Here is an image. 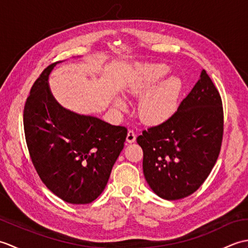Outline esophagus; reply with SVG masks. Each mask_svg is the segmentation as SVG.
<instances>
[{
  "label": "esophagus",
  "instance_id": "obj_1",
  "mask_svg": "<svg viewBox=\"0 0 248 248\" xmlns=\"http://www.w3.org/2000/svg\"><path fill=\"white\" fill-rule=\"evenodd\" d=\"M136 140V134L133 130H129L128 131V135H127V141L128 143H134Z\"/></svg>",
  "mask_w": 248,
  "mask_h": 248
}]
</instances>
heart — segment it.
<instances>
[{
	"label": "heart",
	"instance_id": "b5f03b06",
	"mask_svg": "<svg viewBox=\"0 0 248 248\" xmlns=\"http://www.w3.org/2000/svg\"><path fill=\"white\" fill-rule=\"evenodd\" d=\"M168 72L164 64H144L135 68L125 84V92L138 96L141 94L138 110L140 117L148 124H161L170 119L176 112L178 98L181 92V81L177 77H167L157 82ZM115 107L119 109L125 108L123 99L114 100Z\"/></svg>",
	"mask_w": 248,
	"mask_h": 248
}]
</instances>
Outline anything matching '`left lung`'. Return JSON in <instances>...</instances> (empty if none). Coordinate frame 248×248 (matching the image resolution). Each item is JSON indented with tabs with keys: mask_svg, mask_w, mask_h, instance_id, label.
Returning a JSON list of instances; mask_svg holds the SVG:
<instances>
[{
	"mask_svg": "<svg viewBox=\"0 0 248 248\" xmlns=\"http://www.w3.org/2000/svg\"><path fill=\"white\" fill-rule=\"evenodd\" d=\"M223 133L222 98L202 70L177 112L136 139L144 152V176L152 191L167 200L196 192L217 163Z\"/></svg>",
	"mask_w": 248,
	"mask_h": 248,
	"instance_id": "obj_1",
	"label": "left lung"
}]
</instances>
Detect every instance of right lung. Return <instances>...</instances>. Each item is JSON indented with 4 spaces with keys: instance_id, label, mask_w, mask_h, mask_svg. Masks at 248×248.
I'll list each match as a JSON object with an SVG mask.
<instances>
[{
    "instance_id": "obj_1",
    "label": "right lung",
    "mask_w": 248,
    "mask_h": 248,
    "mask_svg": "<svg viewBox=\"0 0 248 248\" xmlns=\"http://www.w3.org/2000/svg\"><path fill=\"white\" fill-rule=\"evenodd\" d=\"M59 62L46 68L26 99V145L37 173L52 193L69 203H91L107 186L128 130L57 103L48 80Z\"/></svg>"
}]
</instances>
